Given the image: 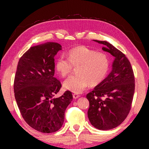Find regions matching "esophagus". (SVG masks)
Here are the masks:
<instances>
[{
    "instance_id": "34e87169",
    "label": "esophagus",
    "mask_w": 149,
    "mask_h": 149,
    "mask_svg": "<svg viewBox=\"0 0 149 149\" xmlns=\"http://www.w3.org/2000/svg\"><path fill=\"white\" fill-rule=\"evenodd\" d=\"M80 95H78V94H76V93H74V94H73V97H74V99H77L78 97H79Z\"/></svg>"
}]
</instances>
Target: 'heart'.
<instances>
[{"instance_id":"heart-1","label":"heart","mask_w":149,"mask_h":149,"mask_svg":"<svg viewBox=\"0 0 149 149\" xmlns=\"http://www.w3.org/2000/svg\"><path fill=\"white\" fill-rule=\"evenodd\" d=\"M68 58H58L55 67L62 77L68 75L74 66L77 74L71 75L64 82L65 89L75 93L82 92L88 85L96 86L105 79L109 70L110 61L108 55L97 52L85 46H79L68 52Z\"/></svg>"}]
</instances>
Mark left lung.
<instances>
[{
  "label": "left lung",
  "instance_id": "left-lung-1",
  "mask_svg": "<svg viewBox=\"0 0 149 149\" xmlns=\"http://www.w3.org/2000/svg\"><path fill=\"white\" fill-rule=\"evenodd\" d=\"M104 51L114 56L112 70L105 79L87 95L89 101L88 118L95 127L108 130L120 125L129 114L135 92V76L125 55L107 41Z\"/></svg>",
  "mask_w": 149,
  "mask_h": 149
}]
</instances>
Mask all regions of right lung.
<instances>
[{
	"instance_id": "add662e5",
	"label": "right lung",
	"mask_w": 149,
	"mask_h": 149,
	"mask_svg": "<svg viewBox=\"0 0 149 149\" xmlns=\"http://www.w3.org/2000/svg\"><path fill=\"white\" fill-rule=\"evenodd\" d=\"M62 49L57 42L31 47L19 60L14 91L17 107L26 122L39 132H57L73 99L70 91L54 98L62 84L54 77V56Z\"/></svg>"
}]
</instances>
